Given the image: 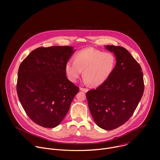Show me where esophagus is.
Segmentation results:
<instances>
[{"label":"esophagus","instance_id":"obj_1","mask_svg":"<svg viewBox=\"0 0 160 160\" xmlns=\"http://www.w3.org/2000/svg\"><path fill=\"white\" fill-rule=\"evenodd\" d=\"M80 89L82 91V92H87V91H88V89H87V88H83V87H80Z\"/></svg>","mask_w":160,"mask_h":160}]
</instances>
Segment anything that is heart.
<instances>
[{
  "label": "heart",
  "mask_w": 160,
  "mask_h": 160,
  "mask_svg": "<svg viewBox=\"0 0 160 160\" xmlns=\"http://www.w3.org/2000/svg\"><path fill=\"white\" fill-rule=\"evenodd\" d=\"M116 62V58L111 52L88 48L77 53L75 60H68L65 64V71L68 78L75 82L83 70L85 82L92 86H99L109 78Z\"/></svg>",
  "instance_id": "heart-1"
}]
</instances>
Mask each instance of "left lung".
<instances>
[{
    "label": "left lung",
    "mask_w": 160,
    "mask_h": 160,
    "mask_svg": "<svg viewBox=\"0 0 160 160\" xmlns=\"http://www.w3.org/2000/svg\"><path fill=\"white\" fill-rule=\"evenodd\" d=\"M114 52L116 66L106 82L86 93L88 108L96 123L111 130L127 122L144 93L143 73L140 64L124 48L106 45Z\"/></svg>",
    "instance_id": "1"
}]
</instances>
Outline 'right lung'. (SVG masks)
<instances>
[{"label": "right lung", "instance_id": "add662e5", "mask_svg": "<svg viewBox=\"0 0 160 160\" xmlns=\"http://www.w3.org/2000/svg\"><path fill=\"white\" fill-rule=\"evenodd\" d=\"M73 47L38 48L20 64L16 85L19 100L29 118L45 128L63 120L79 88L66 77Z\"/></svg>", "mask_w": 160, "mask_h": 160}]
</instances>
